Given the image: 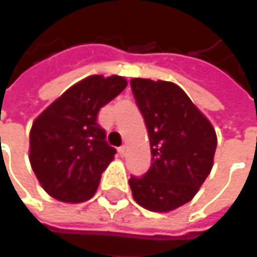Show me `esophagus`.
<instances>
[{"label":"esophagus","mask_w":257,"mask_h":257,"mask_svg":"<svg viewBox=\"0 0 257 257\" xmlns=\"http://www.w3.org/2000/svg\"><path fill=\"white\" fill-rule=\"evenodd\" d=\"M118 152H119L120 156H125V154H126V146H120L119 149H118Z\"/></svg>","instance_id":"1"}]
</instances>
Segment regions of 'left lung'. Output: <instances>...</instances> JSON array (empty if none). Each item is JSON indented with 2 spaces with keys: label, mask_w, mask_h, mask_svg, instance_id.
<instances>
[{
  "label": "left lung",
  "mask_w": 257,
  "mask_h": 257,
  "mask_svg": "<svg viewBox=\"0 0 257 257\" xmlns=\"http://www.w3.org/2000/svg\"><path fill=\"white\" fill-rule=\"evenodd\" d=\"M132 93L144 116L152 165L131 176L134 199L152 212L188 203L208 178L216 151V132L178 85L134 78Z\"/></svg>",
  "instance_id": "8db88e82"
}]
</instances>
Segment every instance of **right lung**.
<instances>
[{"label":"right lung","instance_id":"1","mask_svg":"<svg viewBox=\"0 0 257 257\" xmlns=\"http://www.w3.org/2000/svg\"><path fill=\"white\" fill-rule=\"evenodd\" d=\"M118 75H92L79 81L34 120L30 162L41 186L62 202L92 198L115 148L105 141L98 112L126 88Z\"/></svg>","mask_w":257,"mask_h":257}]
</instances>
